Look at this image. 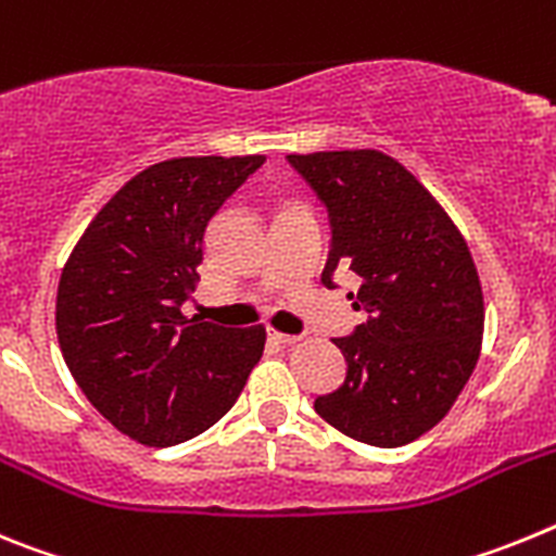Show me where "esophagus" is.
Masks as SVG:
<instances>
[{
  "mask_svg": "<svg viewBox=\"0 0 556 556\" xmlns=\"http://www.w3.org/2000/svg\"><path fill=\"white\" fill-rule=\"evenodd\" d=\"M269 339L273 342H281V345H292V342H298L301 337H294V333H283V331H275V328H269Z\"/></svg>",
  "mask_w": 556,
  "mask_h": 556,
  "instance_id": "esophagus-1",
  "label": "esophagus"
}]
</instances>
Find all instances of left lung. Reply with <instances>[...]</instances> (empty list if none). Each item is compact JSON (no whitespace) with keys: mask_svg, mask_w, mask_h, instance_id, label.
<instances>
[{"mask_svg":"<svg viewBox=\"0 0 556 556\" xmlns=\"http://www.w3.org/2000/svg\"><path fill=\"white\" fill-rule=\"evenodd\" d=\"M328 208L331 253L358 275L367 314L333 339L345 381L314 412L358 443L397 448L434 429L479 362L484 298L465 236L420 180L378 150L287 155ZM353 298V294H351Z\"/></svg>","mask_w":556,"mask_h":556,"instance_id":"1","label":"left lung"}]
</instances>
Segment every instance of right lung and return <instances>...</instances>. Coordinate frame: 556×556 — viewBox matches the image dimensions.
<instances>
[{
  "mask_svg": "<svg viewBox=\"0 0 556 556\" xmlns=\"http://www.w3.org/2000/svg\"><path fill=\"white\" fill-rule=\"evenodd\" d=\"M264 155L147 166L100 208L58 283L55 328L77 387L122 434L166 448L236 404L264 353L262 326L184 317L211 217Z\"/></svg>",
  "mask_w": 556,
  "mask_h": 556,
  "instance_id": "add662e5",
  "label": "right lung"
}]
</instances>
